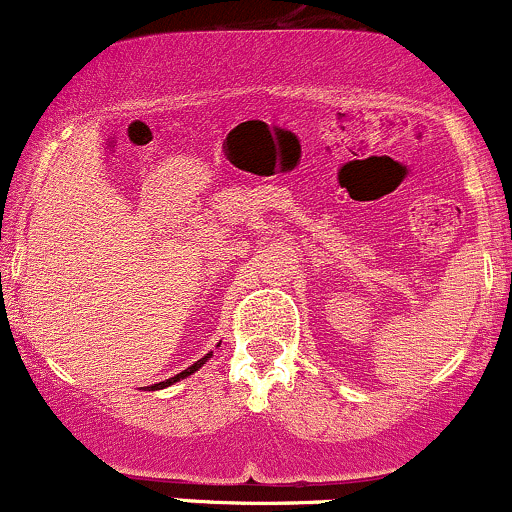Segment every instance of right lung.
<instances>
[{
	"instance_id": "obj_1",
	"label": "right lung",
	"mask_w": 512,
	"mask_h": 512,
	"mask_svg": "<svg viewBox=\"0 0 512 512\" xmlns=\"http://www.w3.org/2000/svg\"><path fill=\"white\" fill-rule=\"evenodd\" d=\"M211 356H214V351H209V354H207V356H204V358H199V361H197V363H192V366H190V368H185V370H182V373H178V375H173V378L163 380V383H158V385H151V390H163V387H168V385L178 383V380H182V378H187V375H192V373H195V370H199V368H202V366H204V363H207Z\"/></svg>"
}]
</instances>
